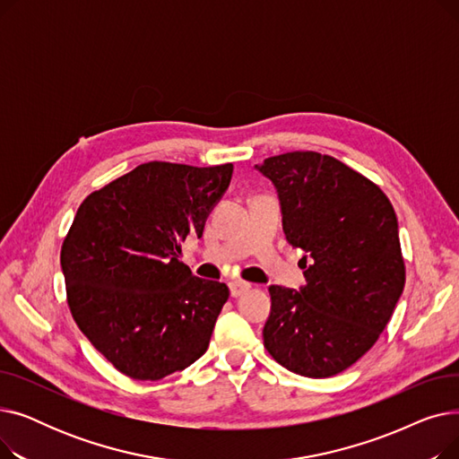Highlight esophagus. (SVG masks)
<instances>
[{"instance_id": "esophagus-1", "label": "esophagus", "mask_w": 459, "mask_h": 459, "mask_svg": "<svg viewBox=\"0 0 459 459\" xmlns=\"http://www.w3.org/2000/svg\"><path fill=\"white\" fill-rule=\"evenodd\" d=\"M229 286H230V296H232V298H238V296L246 294L247 290H251V284L246 282V281H239V279L230 281Z\"/></svg>"}]
</instances>
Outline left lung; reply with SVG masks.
Returning a JSON list of instances; mask_svg holds the SVG:
<instances>
[{"instance_id":"left-lung-1","label":"left lung","mask_w":459,"mask_h":459,"mask_svg":"<svg viewBox=\"0 0 459 459\" xmlns=\"http://www.w3.org/2000/svg\"><path fill=\"white\" fill-rule=\"evenodd\" d=\"M255 169L277 189L307 281L299 290L270 286L264 346L294 374H341L374 346L403 292L394 208L374 182L318 152H286Z\"/></svg>"}]
</instances>
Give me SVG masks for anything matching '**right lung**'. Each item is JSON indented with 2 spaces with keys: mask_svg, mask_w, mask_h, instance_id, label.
I'll use <instances>...</instances> for the list:
<instances>
[{
  "mask_svg": "<svg viewBox=\"0 0 459 459\" xmlns=\"http://www.w3.org/2000/svg\"><path fill=\"white\" fill-rule=\"evenodd\" d=\"M232 169L149 161L78 208L61 247L68 307L125 376L156 381L208 350L229 288L195 277L178 255L187 236H203Z\"/></svg>",
  "mask_w": 459,
  "mask_h": 459,
  "instance_id": "obj_1",
  "label": "right lung"
}]
</instances>
